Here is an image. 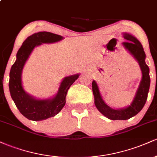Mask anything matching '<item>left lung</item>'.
Segmentation results:
<instances>
[{"label": "left lung", "mask_w": 157, "mask_h": 157, "mask_svg": "<svg viewBox=\"0 0 157 157\" xmlns=\"http://www.w3.org/2000/svg\"><path fill=\"white\" fill-rule=\"evenodd\" d=\"M123 37L127 40L122 43L124 47L137 60L142 74V80L133 102L128 107L119 109H112L104 102L97 82L94 80L92 82V91L97 109L104 116L112 120H128L137 114L146 102L151 83L149 68L145 63V53L142 44L136 37L128 33H124Z\"/></svg>", "instance_id": "obj_1"}]
</instances>
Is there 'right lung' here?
<instances>
[{"label": "right lung", "instance_id": "obj_1", "mask_svg": "<svg viewBox=\"0 0 157 157\" xmlns=\"http://www.w3.org/2000/svg\"><path fill=\"white\" fill-rule=\"evenodd\" d=\"M62 36L48 32H40L29 36L23 43L16 55V60L10 73L9 88L11 97L25 117L33 121H40L55 117L66 104V97L70 86L79 77V74L64 77L58 92L53 98L38 100L27 94L22 86L21 75L23 66L35 46L52 44L63 40Z\"/></svg>", "mask_w": 157, "mask_h": 157}]
</instances>
